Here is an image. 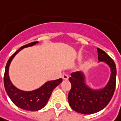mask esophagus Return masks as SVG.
Here are the masks:
<instances>
[{"instance_id":"34e87169","label":"esophagus","mask_w":121,"mask_h":121,"mask_svg":"<svg viewBox=\"0 0 121 121\" xmlns=\"http://www.w3.org/2000/svg\"><path fill=\"white\" fill-rule=\"evenodd\" d=\"M62 78H63L64 80H68V78H69L68 75V74H65V73L63 74V76H62Z\"/></svg>"}]
</instances>
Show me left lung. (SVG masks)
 I'll return each instance as SVG.
<instances>
[{
  "instance_id": "left-lung-1",
  "label": "left lung",
  "mask_w": 121,
  "mask_h": 121,
  "mask_svg": "<svg viewBox=\"0 0 121 121\" xmlns=\"http://www.w3.org/2000/svg\"><path fill=\"white\" fill-rule=\"evenodd\" d=\"M99 61H104L111 69L110 80L101 90L90 88L86 85L84 76L81 72L71 73L69 81L72 88L68 94V102L71 108L76 112L90 115L97 112L105 108L113 96L116 86L117 69L114 61L103 50L97 48Z\"/></svg>"
}]
</instances>
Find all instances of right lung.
Segmentation results:
<instances>
[{
  "instance_id": "add662e5",
  "label": "right lung",
  "mask_w": 121,
  "mask_h": 121,
  "mask_svg": "<svg viewBox=\"0 0 121 121\" xmlns=\"http://www.w3.org/2000/svg\"><path fill=\"white\" fill-rule=\"evenodd\" d=\"M37 43L38 41L31 42L23 45L17 51H16L7 61L4 75V88L12 102L20 108L29 111H36L43 108L46 105L53 89L62 82L61 78L53 81H49L40 87L39 88L30 92L19 90L11 83L9 76V68L12 60L15 56V55L22 49L32 46Z\"/></svg>"
}]
</instances>
